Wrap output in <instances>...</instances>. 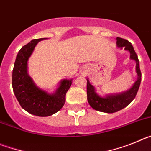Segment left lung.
Wrapping results in <instances>:
<instances>
[{
    "instance_id": "obj_1",
    "label": "left lung",
    "mask_w": 151,
    "mask_h": 151,
    "mask_svg": "<svg viewBox=\"0 0 151 151\" xmlns=\"http://www.w3.org/2000/svg\"><path fill=\"white\" fill-rule=\"evenodd\" d=\"M116 45L119 48L122 49L130 53V59L136 62V73L138 79L129 90L122 93L116 94H108L106 97H101L96 93L95 88L91 85L89 80L87 79V97L89 104L93 109L104 113H113L122 110L130 104L135 97L141 81V73L140 70L139 60L138 56L134 51L132 44L127 40L116 38Z\"/></svg>"
}]
</instances>
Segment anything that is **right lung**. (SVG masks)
Here are the masks:
<instances>
[{"label": "right lung", "mask_w": 151, "mask_h": 151, "mask_svg": "<svg viewBox=\"0 0 151 151\" xmlns=\"http://www.w3.org/2000/svg\"><path fill=\"white\" fill-rule=\"evenodd\" d=\"M33 39L19 50L12 75V85L17 101L22 109L38 116H49L59 111L66 101V94L73 79L60 81L58 88L49 94L38 88L28 74V60L38 41Z\"/></svg>", "instance_id": "obj_1"}]
</instances>
